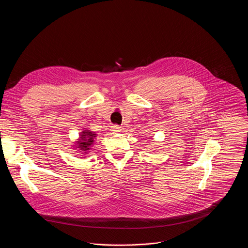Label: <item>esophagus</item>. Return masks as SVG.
<instances>
[{"instance_id": "34e87169", "label": "esophagus", "mask_w": 248, "mask_h": 248, "mask_svg": "<svg viewBox=\"0 0 248 248\" xmlns=\"http://www.w3.org/2000/svg\"><path fill=\"white\" fill-rule=\"evenodd\" d=\"M111 128H112V131H113V132H120V131H121V127H120L119 125H116V124L112 125V126H111Z\"/></svg>"}]
</instances>
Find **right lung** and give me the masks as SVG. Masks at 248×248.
<instances>
[{
    "instance_id": "1",
    "label": "right lung",
    "mask_w": 248,
    "mask_h": 248,
    "mask_svg": "<svg viewBox=\"0 0 248 248\" xmlns=\"http://www.w3.org/2000/svg\"><path fill=\"white\" fill-rule=\"evenodd\" d=\"M95 138H96L95 132L84 128L80 133V136L77 139V141L74 142V145L72 147L76 151L81 153L83 156H84L85 154H88L89 151L91 150V148H92V146L94 144Z\"/></svg>"
}]
</instances>
